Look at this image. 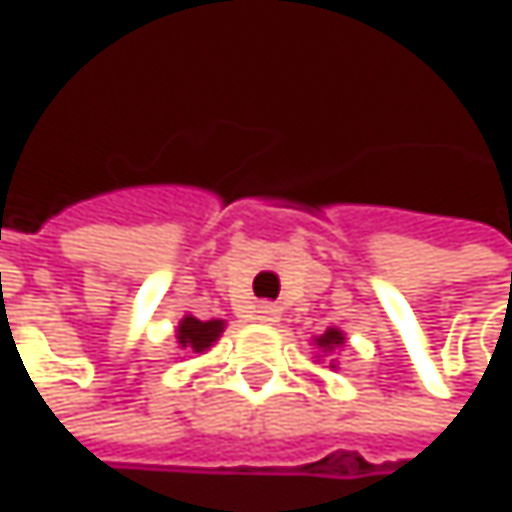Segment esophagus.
<instances>
[{"mask_svg":"<svg viewBox=\"0 0 512 512\" xmlns=\"http://www.w3.org/2000/svg\"><path fill=\"white\" fill-rule=\"evenodd\" d=\"M253 319L262 322V325H277L280 322V310L274 304H256L253 307Z\"/></svg>","mask_w":512,"mask_h":512,"instance_id":"esophagus-1","label":"esophagus"}]
</instances>
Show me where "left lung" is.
Returning <instances> with one entry per match:
<instances>
[{"instance_id":"8db88e82","label":"left lung","mask_w":512,"mask_h":512,"mask_svg":"<svg viewBox=\"0 0 512 512\" xmlns=\"http://www.w3.org/2000/svg\"><path fill=\"white\" fill-rule=\"evenodd\" d=\"M313 346H316V358L322 361L325 355H331V370H337V352L346 346V334L340 328H328L325 334L313 337Z\"/></svg>"}]
</instances>
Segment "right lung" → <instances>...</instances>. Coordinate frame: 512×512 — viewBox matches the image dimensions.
Returning a JSON list of instances; mask_svg holds the SVG:
<instances>
[{
	"instance_id": "right-lung-1",
	"label": "right lung",
	"mask_w": 512,
	"mask_h": 512,
	"mask_svg": "<svg viewBox=\"0 0 512 512\" xmlns=\"http://www.w3.org/2000/svg\"><path fill=\"white\" fill-rule=\"evenodd\" d=\"M223 328H226L223 319H208V322H202V319H196V316H184V319L178 322V328H175V343H178V349H184L187 355H190V352H193V355H205V352L220 340Z\"/></svg>"
}]
</instances>
